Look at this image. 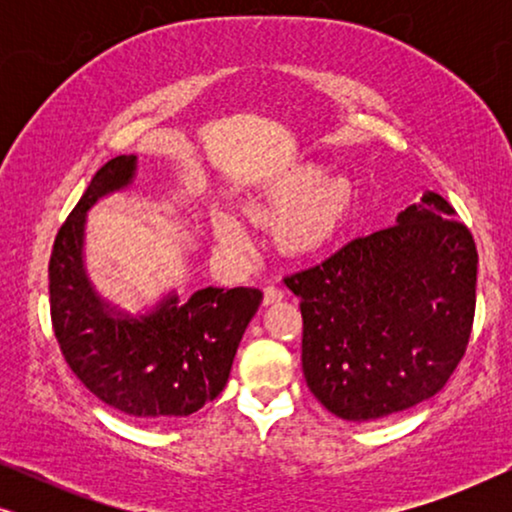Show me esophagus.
Masks as SVG:
<instances>
[{"label": "esophagus", "instance_id": "34e87169", "mask_svg": "<svg viewBox=\"0 0 512 512\" xmlns=\"http://www.w3.org/2000/svg\"><path fill=\"white\" fill-rule=\"evenodd\" d=\"M284 298V291L279 289V286H275V284H270V286H265L263 289V303L265 305H275V303H279V300Z\"/></svg>", "mask_w": 512, "mask_h": 512}]
</instances>
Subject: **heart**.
<instances>
[{
    "label": "heart",
    "instance_id": "heart-1",
    "mask_svg": "<svg viewBox=\"0 0 512 512\" xmlns=\"http://www.w3.org/2000/svg\"><path fill=\"white\" fill-rule=\"evenodd\" d=\"M354 200L349 179L328 177L321 163H296L265 179L244 209L256 223H275V242L284 256L310 258L338 240ZM209 226L221 247L237 254L249 249V230L235 214L214 212Z\"/></svg>",
    "mask_w": 512,
    "mask_h": 512
}]
</instances>
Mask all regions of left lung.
I'll return each mask as SVG.
<instances>
[{"instance_id": "left-lung-1", "label": "left lung", "mask_w": 512, "mask_h": 512, "mask_svg": "<svg viewBox=\"0 0 512 512\" xmlns=\"http://www.w3.org/2000/svg\"><path fill=\"white\" fill-rule=\"evenodd\" d=\"M438 193L396 226L286 277L303 312V375L345 422H373L436 396L471 338L478 251Z\"/></svg>"}]
</instances>
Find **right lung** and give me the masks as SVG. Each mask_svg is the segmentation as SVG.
<instances>
[{
	"mask_svg": "<svg viewBox=\"0 0 512 512\" xmlns=\"http://www.w3.org/2000/svg\"><path fill=\"white\" fill-rule=\"evenodd\" d=\"M135 177L137 156L102 165L55 237L48 263L53 331L69 368L102 403L142 419L188 417L226 387L263 293L207 286L181 303L172 289L135 314L104 298L86 268L88 212Z\"/></svg>",
	"mask_w": 512,
	"mask_h": 512,
	"instance_id": "obj_1",
	"label": "right lung"
}]
</instances>
